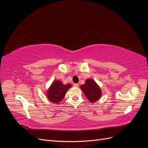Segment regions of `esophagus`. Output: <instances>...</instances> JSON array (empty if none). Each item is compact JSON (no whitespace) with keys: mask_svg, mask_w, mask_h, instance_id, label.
<instances>
[{"mask_svg":"<svg viewBox=\"0 0 148 148\" xmlns=\"http://www.w3.org/2000/svg\"><path fill=\"white\" fill-rule=\"evenodd\" d=\"M78 86H79L78 84H73V86L75 87V88H78Z\"/></svg>","mask_w":148,"mask_h":148,"instance_id":"esophagus-1","label":"esophagus"}]
</instances>
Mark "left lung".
Returning a JSON list of instances; mask_svg holds the SVG:
<instances>
[{
  "label": "left lung",
  "mask_w": 148,
  "mask_h": 148,
  "mask_svg": "<svg viewBox=\"0 0 148 148\" xmlns=\"http://www.w3.org/2000/svg\"><path fill=\"white\" fill-rule=\"evenodd\" d=\"M80 88L87 99L91 102H95L101 97V89L99 85L92 79H87L85 83L82 84Z\"/></svg>",
  "instance_id": "8db88e82"
}]
</instances>
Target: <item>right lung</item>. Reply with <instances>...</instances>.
I'll list each match as a JSON object with an SVG mask.
<instances>
[{"label": "right lung", "instance_id": "right-lung-1", "mask_svg": "<svg viewBox=\"0 0 148 148\" xmlns=\"http://www.w3.org/2000/svg\"><path fill=\"white\" fill-rule=\"evenodd\" d=\"M71 87L70 84H64L59 80H55L46 92L47 99L54 104H59L64 99L66 92Z\"/></svg>", "mask_w": 148, "mask_h": 148}]
</instances>
